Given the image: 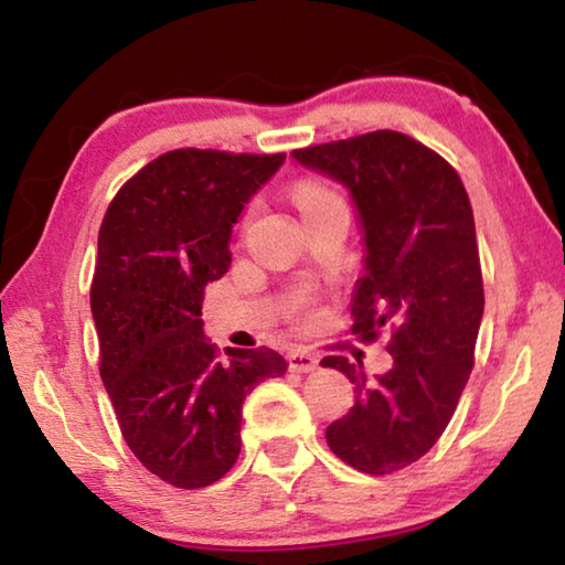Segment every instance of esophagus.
<instances>
[{"label": "esophagus", "instance_id": "obj_1", "mask_svg": "<svg viewBox=\"0 0 565 565\" xmlns=\"http://www.w3.org/2000/svg\"><path fill=\"white\" fill-rule=\"evenodd\" d=\"M319 364V356L315 352H309V349H294L289 354V370L291 372H299V374H307V372H315Z\"/></svg>", "mask_w": 565, "mask_h": 565}]
</instances>
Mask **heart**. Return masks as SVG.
Instances as JSON below:
<instances>
[{"label": "heart", "mask_w": 565, "mask_h": 565, "mask_svg": "<svg viewBox=\"0 0 565 565\" xmlns=\"http://www.w3.org/2000/svg\"><path fill=\"white\" fill-rule=\"evenodd\" d=\"M294 201H297L301 213L307 216V213L321 209V205L337 201V193L317 181H303L294 188Z\"/></svg>", "instance_id": "1"}]
</instances>
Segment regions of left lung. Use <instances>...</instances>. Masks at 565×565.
<instances>
[{
    "mask_svg": "<svg viewBox=\"0 0 565 565\" xmlns=\"http://www.w3.org/2000/svg\"><path fill=\"white\" fill-rule=\"evenodd\" d=\"M291 156L344 185L356 209L364 274L352 294V331H395L392 366L374 380L347 356L321 360L356 384L354 407L327 427L331 452L387 476L437 443L470 380L486 297L468 191L447 160L395 130Z\"/></svg>",
    "mask_w": 565,
    "mask_h": 565,
    "instance_id": "left-lung-1",
    "label": "left lung"
}]
</instances>
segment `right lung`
I'll use <instances>...</instances> for the list:
<instances>
[{"mask_svg": "<svg viewBox=\"0 0 565 565\" xmlns=\"http://www.w3.org/2000/svg\"><path fill=\"white\" fill-rule=\"evenodd\" d=\"M286 156L170 150L125 183L107 209L89 307L100 377L132 455L175 488H205L234 468L241 407L289 370L274 349H226L203 334V286L231 264L246 203Z\"/></svg>", "mask_w": 565, "mask_h": 565, "instance_id": "1", "label": "right lung"}]
</instances>
